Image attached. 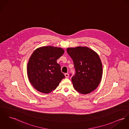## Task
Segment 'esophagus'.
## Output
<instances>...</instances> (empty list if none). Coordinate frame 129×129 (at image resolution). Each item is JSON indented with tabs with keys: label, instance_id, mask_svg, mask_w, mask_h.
<instances>
[{
	"label": "esophagus",
	"instance_id": "obj_1",
	"mask_svg": "<svg viewBox=\"0 0 129 129\" xmlns=\"http://www.w3.org/2000/svg\"><path fill=\"white\" fill-rule=\"evenodd\" d=\"M64 75H65V76H66V78H68L69 77V74H68V73H65L64 74Z\"/></svg>",
	"mask_w": 129,
	"mask_h": 129
}]
</instances>
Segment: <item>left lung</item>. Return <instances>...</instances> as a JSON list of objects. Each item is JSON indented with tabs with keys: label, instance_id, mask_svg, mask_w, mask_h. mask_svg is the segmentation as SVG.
Instances as JSON below:
<instances>
[{
	"label": "left lung",
	"instance_id": "obj_1",
	"mask_svg": "<svg viewBox=\"0 0 129 129\" xmlns=\"http://www.w3.org/2000/svg\"><path fill=\"white\" fill-rule=\"evenodd\" d=\"M67 50L73 60L76 71L71 78L74 89L82 94L93 91L99 86L103 74V66L99 55L88 47L68 48Z\"/></svg>",
	"mask_w": 129,
	"mask_h": 129
}]
</instances>
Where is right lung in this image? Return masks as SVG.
Wrapping results in <instances>:
<instances>
[{
  "label": "right lung",
  "mask_w": 129,
  "mask_h": 129,
  "mask_svg": "<svg viewBox=\"0 0 129 129\" xmlns=\"http://www.w3.org/2000/svg\"><path fill=\"white\" fill-rule=\"evenodd\" d=\"M64 52L62 48L49 46L38 48L32 54L27 63V76L38 91L50 93L65 77L57 62Z\"/></svg>",
  "instance_id": "1"
}]
</instances>
